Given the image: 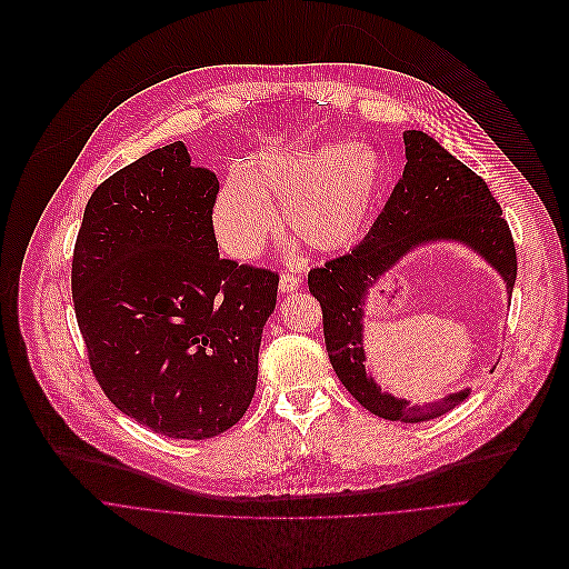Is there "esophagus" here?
<instances>
[{
  "label": "esophagus",
  "mask_w": 569,
  "mask_h": 569,
  "mask_svg": "<svg viewBox=\"0 0 569 569\" xmlns=\"http://www.w3.org/2000/svg\"><path fill=\"white\" fill-rule=\"evenodd\" d=\"M300 287V278L298 276H293V273H282L280 276V291L282 293H289V291H296Z\"/></svg>",
  "instance_id": "esophagus-1"
}]
</instances>
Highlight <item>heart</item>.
Listing matches in <instances>:
<instances>
[{"label": "heart", "mask_w": 569, "mask_h": 569, "mask_svg": "<svg viewBox=\"0 0 569 569\" xmlns=\"http://www.w3.org/2000/svg\"><path fill=\"white\" fill-rule=\"evenodd\" d=\"M383 177L379 154L366 146L269 157L251 179L233 174L223 183L214 233L233 258H253L276 231L273 210L282 208L284 231L311 251L348 249L368 229Z\"/></svg>", "instance_id": "1"}]
</instances>
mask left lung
<instances>
[{
	"instance_id": "1",
	"label": "left lung",
	"mask_w": 569,
	"mask_h": 569,
	"mask_svg": "<svg viewBox=\"0 0 569 569\" xmlns=\"http://www.w3.org/2000/svg\"><path fill=\"white\" fill-rule=\"evenodd\" d=\"M403 177L366 240L350 253L313 267L307 282L322 309L327 357L340 383L372 415L417 423L446 415L469 392L426 406H410L381 392L363 366L361 318L368 291L401 256L430 240H458L476 249L502 273L509 293L518 260L509 223L487 181L423 132H403Z\"/></svg>"
}]
</instances>
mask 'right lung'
Wrapping results in <instances>:
<instances>
[{
  "label": "right lung",
  "mask_w": 569,
  "mask_h": 569,
  "mask_svg": "<svg viewBox=\"0 0 569 569\" xmlns=\"http://www.w3.org/2000/svg\"><path fill=\"white\" fill-rule=\"evenodd\" d=\"M217 194V177L170 143L93 190L73 247V309L100 390L174 439L244 417L278 296L276 271L219 258Z\"/></svg>",
  "instance_id": "right-lung-1"
}]
</instances>
